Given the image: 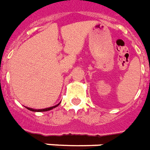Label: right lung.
<instances>
[{"label":"right lung","instance_id":"right-lung-1","mask_svg":"<svg viewBox=\"0 0 150 150\" xmlns=\"http://www.w3.org/2000/svg\"><path fill=\"white\" fill-rule=\"evenodd\" d=\"M59 104L58 103L57 105H56V106H53V107H47V108H44V109H33V108H30V107H26V109H28V110H30V111H37V112H41V111H50V110H52V109H53V108H55V107H56L57 106H59Z\"/></svg>","mask_w":150,"mask_h":150}]
</instances>
